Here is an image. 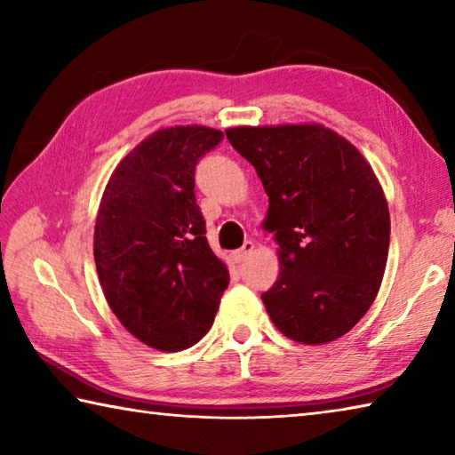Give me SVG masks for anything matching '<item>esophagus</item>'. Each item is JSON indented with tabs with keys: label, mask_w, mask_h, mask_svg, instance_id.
Returning <instances> with one entry per match:
<instances>
[{
	"label": "esophagus",
	"mask_w": 455,
	"mask_h": 455,
	"mask_svg": "<svg viewBox=\"0 0 455 455\" xmlns=\"http://www.w3.org/2000/svg\"><path fill=\"white\" fill-rule=\"evenodd\" d=\"M252 251H255V243H252V241H244V244L241 246V249L233 252V259L236 260V263H243L244 259H249V255H251Z\"/></svg>",
	"instance_id": "esophagus-1"
}]
</instances>
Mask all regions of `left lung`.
<instances>
[{"mask_svg":"<svg viewBox=\"0 0 455 455\" xmlns=\"http://www.w3.org/2000/svg\"><path fill=\"white\" fill-rule=\"evenodd\" d=\"M228 142L268 196L279 279L260 295L275 327L303 345L343 337L373 305L389 251L383 188L355 146L321 124L236 126Z\"/></svg>","mask_w":455,"mask_h":455,"instance_id":"left-lung-1","label":"left lung"}]
</instances>
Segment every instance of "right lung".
I'll list each match as a JSON object with an SVG mask.
<instances>
[{"label":"right lung","instance_id":"right-lung-1","mask_svg":"<svg viewBox=\"0 0 455 455\" xmlns=\"http://www.w3.org/2000/svg\"><path fill=\"white\" fill-rule=\"evenodd\" d=\"M220 140V130L198 124L160 128L122 158L100 200V284L122 325L152 349L198 343L228 287L195 196L198 160Z\"/></svg>","mask_w":455,"mask_h":455}]
</instances>
